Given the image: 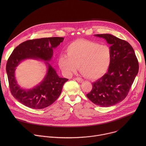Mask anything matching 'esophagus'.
Returning <instances> with one entry per match:
<instances>
[{
	"mask_svg": "<svg viewBox=\"0 0 146 146\" xmlns=\"http://www.w3.org/2000/svg\"><path fill=\"white\" fill-rule=\"evenodd\" d=\"M75 80H76L77 82H82L83 81V79L81 78H80V77H76V78H75Z\"/></svg>",
	"mask_w": 146,
	"mask_h": 146,
	"instance_id": "obj_1",
	"label": "esophagus"
}]
</instances>
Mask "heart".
Returning <instances> with one entry per match:
<instances>
[{
    "mask_svg": "<svg viewBox=\"0 0 146 146\" xmlns=\"http://www.w3.org/2000/svg\"><path fill=\"white\" fill-rule=\"evenodd\" d=\"M67 55H61L59 66L66 76L76 73L77 68L84 77L90 79L101 77L109 70L112 59L110 47L95 41L78 39L67 47Z\"/></svg>",
    "mask_w": 146,
    "mask_h": 146,
    "instance_id": "obj_1",
    "label": "heart"
}]
</instances>
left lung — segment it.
Here are the masks:
<instances>
[{"mask_svg": "<svg viewBox=\"0 0 146 146\" xmlns=\"http://www.w3.org/2000/svg\"><path fill=\"white\" fill-rule=\"evenodd\" d=\"M111 45V65L107 73L92 83L87 98L95 105L109 107L125 98L137 74L139 62L135 51L127 41L110 34H97Z\"/></svg>", "mask_w": 146, "mask_h": 146, "instance_id": "8db88e82", "label": "left lung"}]
</instances>
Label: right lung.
I'll return each mask as SVG.
<instances>
[{
  "label": "right lung",
  "instance_id": "1",
  "mask_svg": "<svg viewBox=\"0 0 146 146\" xmlns=\"http://www.w3.org/2000/svg\"><path fill=\"white\" fill-rule=\"evenodd\" d=\"M64 38L53 37L29 40L21 43L13 51L6 64L9 87L12 95L24 105L35 109L46 108L59 96L68 78H60L55 69L46 62L47 74L40 84L31 90L21 88L15 78L16 67L26 59H41L50 61L53 49L64 41Z\"/></svg>",
  "mask_w": 146,
  "mask_h": 146
}]
</instances>
